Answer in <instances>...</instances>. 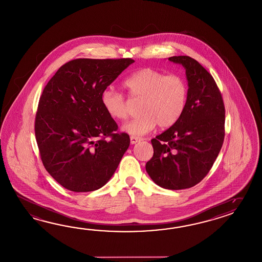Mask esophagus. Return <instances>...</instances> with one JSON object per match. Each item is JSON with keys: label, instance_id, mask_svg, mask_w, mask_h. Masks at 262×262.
<instances>
[{"label": "esophagus", "instance_id": "esophagus-1", "mask_svg": "<svg viewBox=\"0 0 262 262\" xmlns=\"http://www.w3.org/2000/svg\"><path fill=\"white\" fill-rule=\"evenodd\" d=\"M141 140V139H140V138H137V137H130V142H131V144H136L137 142H139V141H140Z\"/></svg>", "mask_w": 262, "mask_h": 262}]
</instances>
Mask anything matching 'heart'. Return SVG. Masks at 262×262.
Masks as SVG:
<instances>
[{
    "label": "heart",
    "mask_w": 262,
    "mask_h": 262,
    "mask_svg": "<svg viewBox=\"0 0 262 262\" xmlns=\"http://www.w3.org/2000/svg\"><path fill=\"white\" fill-rule=\"evenodd\" d=\"M129 96L141 100V116L125 123L123 132L133 137L146 135L158 125L170 127L181 118L188 103L189 89L179 74H167L151 68L140 69L123 82ZM101 102L110 118L123 121L127 118L126 99L121 92L104 90Z\"/></svg>",
    "instance_id": "b5f03b06"
}]
</instances>
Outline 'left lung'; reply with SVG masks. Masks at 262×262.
Instances as JSON below:
<instances>
[{
    "instance_id": "left-lung-1",
    "label": "left lung",
    "mask_w": 262,
    "mask_h": 262,
    "mask_svg": "<svg viewBox=\"0 0 262 262\" xmlns=\"http://www.w3.org/2000/svg\"><path fill=\"white\" fill-rule=\"evenodd\" d=\"M169 60L186 71L188 103L181 118L151 140L154 155L145 168L163 189H189L207 176L223 146L225 105L211 74L199 62L187 55Z\"/></svg>"
}]
</instances>
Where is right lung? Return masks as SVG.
Returning a JSON list of instances; mask_svg holds the SVG:
<instances>
[{
    "label": "right lung",
    "mask_w": 262,
    "mask_h": 262,
    "mask_svg": "<svg viewBox=\"0 0 262 262\" xmlns=\"http://www.w3.org/2000/svg\"><path fill=\"white\" fill-rule=\"evenodd\" d=\"M134 62L74 59L59 68L44 88L36 140L45 169L65 189L86 192L102 188L126 152L130 138L113 133L118 125L104 111L101 96Z\"/></svg>",
    "instance_id": "add662e5"
}]
</instances>
